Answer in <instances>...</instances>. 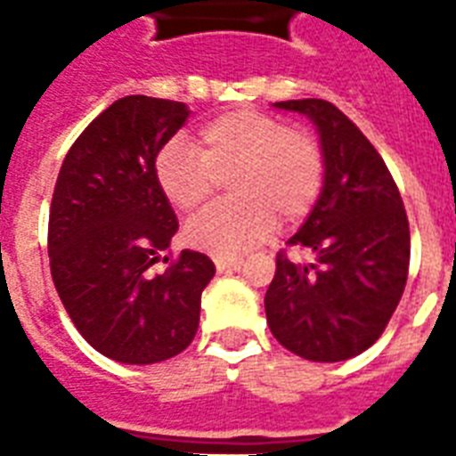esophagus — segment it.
<instances>
[{"label": "esophagus", "mask_w": 456, "mask_h": 456, "mask_svg": "<svg viewBox=\"0 0 456 456\" xmlns=\"http://www.w3.org/2000/svg\"><path fill=\"white\" fill-rule=\"evenodd\" d=\"M241 260L239 257H215V267L217 272H224V270H239L241 267Z\"/></svg>", "instance_id": "1"}]
</instances>
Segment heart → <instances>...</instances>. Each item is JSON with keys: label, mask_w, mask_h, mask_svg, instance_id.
Listing matches in <instances>:
<instances>
[{"label": "heart", "mask_w": 456, "mask_h": 456, "mask_svg": "<svg viewBox=\"0 0 456 456\" xmlns=\"http://www.w3.org/2000/svg\"><path fill=\"white\" fill-rule=\"evenodd\" d=\"M227 174L232 199L186 224V241L213 256H239L257 246L277 215L296 222L310 213L324 186V151L310 132L239 109L208 120L196 144L175 137L156 156L158 186L182 213L203 206Z\"/></svg>", "instance_id": "1"}]
</instances>
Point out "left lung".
<instances>
[{
  "mask_svg": "<svg viewBox=\"0 0 456 456\" xmlns=\"http://www.w3.org/2000/svg\"><path fill=\"white\" fill-rule=\"evenodd\" d=\"M314 123L326 175L317 203L281 250L265 293L274 338L298 357L343 362L371 347L403 298L410 272V222L395 179L360 127L324 99L279 102Z\"/></svg>",
  "mask_w": 456,
  "mask_h": 456,
  "instance_id": "8db88e82",
  "label": "left lung"
}]
</instances>
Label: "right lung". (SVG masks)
Returning a JSON list of instances; mask_svg holds the SVG:
<instances>
[{"mask_svg": "<svg viewBox=\"0 0 456 456\" xmlns=\"http://www.w3.org/2000/svg\"><path fill=\"white\" fill-rule=\"evenodd\" d=\"M186 118V103L118 99L75 139L53 186V286L82 338L123 364L182 353L215 277L213 260L196 250H182L163 274L151 272L179 227L156 182V156Z\"/></svg>", "mask_w": 456, "mask_h": 456, "instance_id": "right-lung-1", "label": "right lung"}]
</instances>
